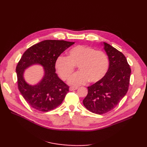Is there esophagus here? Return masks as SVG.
<instances>
[{"label": "esophagus", "instance_id": "obj_1", "mask_svg": "<svg viewBox=\"0 0 147 147\" xmlns=\"http://www.w3.org/2000/svg\"><path fill=\"white\" fill-rule=\"evenodd\" d=\"M77 89H78V88H77V87H70L69 90L70 91H74V90H77Z\"/></svg>", "mask_w": 147, "mask_h": 147}]
</instances>
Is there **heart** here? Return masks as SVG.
Listing matches in <instances>:
<instances>
[{
  "label": "heart",
  "mask_w": 147,
  "mask_h": 147,
  "mask_svg": "<svg viewBox=\"0 0 147 147\" xmlns=\"http://www.w3.org/2000/svg\"><path fill=\"white\" fill-rule=\"evenodd\" d=\"M75 67L80 72L69 81L71 86H77L90 82L97 83L103 78L109 69V59L105 53L90 47L78 45L71 48L67 57L59 56L55 62L56 70L63 80H68Z\"/></svg>",
  "instance_id": "obj_1"
}]
</instances>
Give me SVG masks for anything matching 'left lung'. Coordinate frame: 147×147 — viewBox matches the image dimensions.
<instances>
[{
	"mask_svg": "<svg viewBox=\"0 0 147 147\" xmlns=\"http://www.w3.org/2000/svg\"><path fill=\"white\" fill-rule=\"evenodd\" d=\"M101 44L109 57V69L100 81L88 87V94L83 100L88 110L99 115L113 110L125 96L131 73L121 52L105 42Z\"/></svg>",
	"mask_w": 147,
	"mask_h": 147,
	"instance_id": "obj_1",
	"label": "left lung"
}]
</instances>
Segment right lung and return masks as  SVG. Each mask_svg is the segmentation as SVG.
<instances>
[{
	"instance_id": "right-lung-1",
	"label": "right lung",
	"mask_w": 147,
	"mask_h": 147,
	"mask_svg": "<svg viewBox=\"0 0 147 147\" xmlns=\"http://www.w3.org/2000/svg\"><path fill=\"white\" fill-rule=\"evenodd\" d=\"M74 42L46 40L30 47L22 56L16 68L19 91L28 104L40 112H49L61 104L69 87L56 74L55 62L62 53ZM39 65L44 75L38 83L29 84L24 77L30 66Z\"/></svg>"
}]
</instances>
